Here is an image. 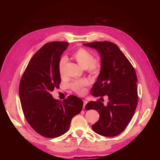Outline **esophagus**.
<instances>
[{
  "mask_svg": "<svg viewBox=\"0 0 160 160\" xmlns=\"http://www.w3.org/2000/svg\"><path fill=\"white\" fill-rule=\"evenodd\" d=\"M87 101L83 100V108H85V105L87 104Z\"/></svg>",
  "mask_w": 160,
  "mask_h": 160,
  "instance_id": "obj_1",
  "label": "esophagus"
}]
</instances>
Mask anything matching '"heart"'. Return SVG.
<instances>
[{
	"label": "heart",
	"instance_id": "b5f03b06",
	"mask_svg": "<svg viewBox=\"0 0 160 160\" xmlns=\"http://www.w3.org/2000/svg\"><path fill=\"white\" fill-rule=\"evenodd\" d=\"M73 57L83 68H87L88 72L92 75H98L101 71V64L99 62L94 61V55L88 51L81 48L78 49L74 54ZM67 61V58L62 56L58 62V70L59 74L62 76L64 73V66ZM88 85V81L85 79L75 80L70 84L71 88L79 95H82L85 92V87Z\"/></svg>",
	"mask_w": 160,
	"mask_h": 160
}]
</instances>
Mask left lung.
<instances>
[{
  "mask_svg": "<svg viewBox=\"0 0 160 160\" xmlns=\"http://www.w3.org/2000/svg\"><path fill=\"white\" fill-rule=\"evenodd\" d=\"M94 48L101 58V72L91 89L95 97L108 96L106 106L100 101H90L85 109H95L99 119L93 130L102 136L121 133L132 120L138 105V78L130 62L114 43L104 41L84 43Z\"/></svg>",
  "mask_w": 160,
  "mask_h": 160,
  "instance_id": "1",
  "label": "left lung"
}]
</instances>
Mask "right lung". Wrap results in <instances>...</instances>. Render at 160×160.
Masks as SVG:
<instances>
[{
	"instance_id": "obj_1",
	"label": "right lung",
	"mask_w": 160,
	"mask_h": 160,
	"mask_svg": "<svg viewBox=\"0 0 160 160\" xmlns=\"http://www.w3.org/2000/svg\"><path fill=\"white\" fill-rule=\"evenodd\" d=\"M68 45L66 42L45 43L33 55L22 75L19 87L21 108L26 120L40 135L55 138L65 133L72 119L82 109V100L69 96L63 102L51 92L59 87L58 62Z\"/></svg>"
}]
</instances>
